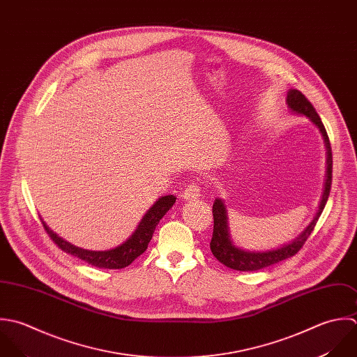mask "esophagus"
I'll use <instances>...</instances> for the list:
<instances>
[{
  "mask_svg": "<svg viewBox=\"0 0 357 357\" xmlns=\"http://www.w3.org/2000/svg\"><path fill=\"white\" fill-rule=\"evenodd\" d=\"M201 197V190L197 184H190L181 194V198L184 201H195Z\"/></svg>",
  "mask_w": 357,
  "mask_h": 357,
  "instance_id": "obj_1",
  "label": "esophagus"
}]
</instances>
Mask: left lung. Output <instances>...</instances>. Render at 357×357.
Instances as JSON below:
<instances>
[{"instance_id":"1","label":"left lung","mask_w":357,"mask_h":357,"mask_svg":"<svg viewBox=\"0 0 357 357\" xmlns=\"http://www.w3.org/2000/svg\"><path fill=\"white\" fill-rule=\"evenodd\" d=\"M287 105L291 114L305 116L310 120L313 126L320 131L324 139V146H326V153H327V160H326V180H324V190L323 195L319 204V209L313 218V220L306 226V229L298 236L289 241L288 243H284L278 248L267 249V250H249L239 248L230 234V227H229V215H227V208L226 204L222 198H216L213 202V236L211 241V250L213 256L223 263L225 266L238 270V271H257L260 268L268 267L271 264L280 263L291 256H294L305 243V241L309 238L310 233L313 231L330 195L331 190V181H333V152H331V145L330 139L327 135V131L324 128V124L317 115L316 109L313 105L307 101V98L298 90H288L287 93Z\"/></svg>"}]
</instances>
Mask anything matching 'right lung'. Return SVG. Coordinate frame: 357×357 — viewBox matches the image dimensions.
<instances>
[{
  "instance_id": "1",
  "label": "right lung",
  "mask_w": 357,
  "mask_h": 357,
  "mask_svg": "<svg viewBox=\"0 0 357 357\" xmlns=\"http://www.w3.org/2000/svg\"><path fill=\"white\" fill-rule=\"evenodd\" d=\"M176 197L174 195H163L160 197L142 216L141 222L138 223L134 233L127 238L123 243L112 249L107 250H90L83 249L79 246H75L73 243L68 242L66 239L59 237L56 233H54L45 222H43V226L51 239L66 253L73 255L86 263L100 267V268H123L131 264L139 255H142L151 238L153 236V231L160 222V219L166 215V212L174 205Z\"/></svg>"
}]
</instances>
